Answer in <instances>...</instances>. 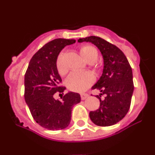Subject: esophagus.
Returning a JSON list of instances; mask_svg holds the SVG:
<instances>
[{"mask_svg":"<svg viewBox=\"0 0 155 155\" xmlns=\"http://www.w3.org/2000/svg\"><path fill=\"white\" fill-rule=\"evenodd\" d=\"M81 97L82 100H84L88 97V94H86V93H82V94H81Z\"/></svg>","mask_w":155,"mask_h":155,"instance_id":"1","label":"esophagus"}]
</instances>
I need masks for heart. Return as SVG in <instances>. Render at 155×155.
<instances>
[{
  "mask_svg": "<svg viewBox=\"0 0 155 155\" xmlns=\"http://www.w3.org/2000/svg\"><path fill=\"white\" fill-rule=\"evenodd\" d=\"M80 53L83 58L87 62H94L98 58V51L94 46L90 45H84L80 48ZM57 68L59 74L64 75L67 73L64 53L59 54L57 60ZM94 81V77L88 71H74L68 76L66 84L70 90L74 91H84L92 84Z\"/></svg>",
  "mask_w": 155,
  "mask_h": 155,
  "instance_id": "heart-1",
  "label": "heart"
}]
</instances>
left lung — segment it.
Listing matches in <instances>:
<instances>
[{
    "label": "left lung",
    "instance_id": "8db88e82",
    "mask_svg": "<svg viewBox=\"0 0 155 155\" xmlns=\"http://www.w3.org/2000/svg\"><path fill=\"white\" fill-rule=\"evenodd\" d=\"M78 41L91 42L98 47L103 58L102 76L91 87L100 91L96 95L100 107L90 112V119L100 127L114 125L127 115L130 106L134 88L132 68L124 53L105 39L91 35ZM102 95L105 97L102 98Z\"/></svg>",
    "mask_w": 155,
    "mask_h": 155
}]
</instances>
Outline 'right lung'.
<instances>
[{"label": "right lung", "instance_id": "right-lung-1", "mask_svg": "<svg viewBox=\"0 0 155 155\" xmlns=\"http://www.w3.org/2000/svg\"><path fill=\"white\" fill-rule=\"evenodd\" d=\"M75 39H56L46 43L31 57L25 74V100L31 116L41 127L58 130L71 123L73 105L81 102L78 93L69 91L60 101L56 92L63 93L61 78L57 68V60L61 50Z\"/></svg>", "mask_w": 155, "mask_h": 155}]
</instances>
